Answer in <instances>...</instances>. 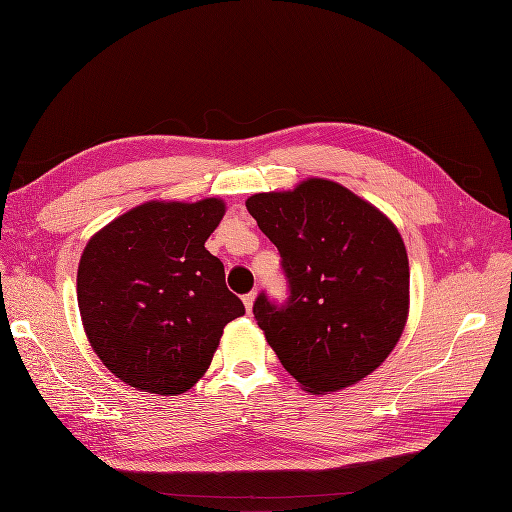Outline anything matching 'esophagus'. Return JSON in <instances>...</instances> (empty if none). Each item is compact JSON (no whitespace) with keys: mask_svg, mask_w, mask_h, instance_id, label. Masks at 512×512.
<instances>
[{"mask_svg":"<svg viewBox=\"0 0 512 512\" xmlns=\"http://www.w3.org/2000/svg\"><path fill=\"white\" fill-rule=\"evenodd\" d=\"M255 297H257V292H249V294H245V297H242V303H245V309H247V313H251V311H253V303H255Z\"/></svg>","mask_w":512,"mask_h":512,"instance_id":"34e87169","label":"esophagus"}]
</instances>
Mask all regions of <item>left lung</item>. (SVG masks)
<instances>
[{
	"mask_svg": "<svg viewBox=\"0 0 512 512\" xmlns=\"http://www.w3.org/2000/svg\"><path fill=\"white\" fill-rule=\"evenodd\" d=\"M247 209L278 247L288 299L261 292L253 313L307 392L361 382L392 353L409 315V257L386 215L342 184L309 178Z\"/></svg>",
	"mask_w": 512,
	"mask_h": 512,
	"instance_id": "left-lung-1",
	"label": "left lung"
}]
</instances>
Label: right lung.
<instances>
[{"mask_svg":"<svg viewBox=\"0 0 512 512\" xmlns=\"http://www.w3.org/2000/svg\"><path fill=\"white\" fill-rule=\"evenodd\" d=\"M222 199L149 201L101 228L80 255L76 297L87 338L124 384L182 394L207 371L245 305L205 240Z\"/></svg>","mask_w":512,"mask_h":512,"instance_id":"1","label":"right lung"}]
</instances>
